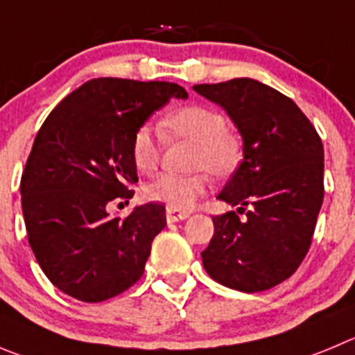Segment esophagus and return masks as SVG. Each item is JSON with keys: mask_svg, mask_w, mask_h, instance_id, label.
Listing matches in <instances>:
<instances>
[{"mask_svg": "<svg viewBox=\"0 0 355 355\" xmlns=\"http://www.w3.org/2000/svg\"><path fill=\"white\" fill-rule=\"evenodd\" d=\"M189 217V211L175 210V208H166V220L168 223H178V220H184Z\"/></svg>", "mask_w": 355, "mask_h": 355, "instance_id": "esophagus-1", "label": "esophagus"}]
</instances>
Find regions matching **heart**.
Segmentation results:
<instances>
[{"instance_id":"1","label":"heart","mask_w":355,"mask_h":355,"mask_svg":"<svg viewBox=\"0 0 355 355\" xmlns=\"http://www.w3.org/2000/svg\"><path fill=\"white\" fill-rule=\"evenodd\" d=\"M162 131L170 138H182L196 144L193 152V166L201 168L193 175L162 173L145 187V196L150 201L164 203L168 208H191L208 185V174L224 177L236 164L238 144L226 132V119L223 114L201 105H189L170 112L161 122ZM161 157V138L155 129L141 124L132 132L131 159L141 173H152ZM205 169L207 171H204Z\"/></svg>"}]
</instances>
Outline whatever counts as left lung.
<instances>
[{
    "mask_svg": "<svg viewBox=\"0 0 355 355\" xmlns=\"http://www.w3.org/2000/svg\"><path fill=\"white\" fill-rule=\"evenodd\" d=\"M227 112L243 161L218 200L236 211L214 217L201 252L215 282L259 293L287 280L306 256L324 200V147L296 103L252 78L194 85Z\"/></svg>",
    "mask_w": 355,
    "mask_h": 355,
    "instance_id": "left-lung-1",
    "label": "left lung"
}]
</instances>
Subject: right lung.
Returning <instances> with one entry per match:
<instances>
[{
  "mask_svg": "<svg viewBox=\"0 0 355 355\" xmlns=\"http://www.w3.org/2000/svg\"><path fill=\"white\" fill-rule=\"evenodd\" d=\"M170 98V82L92 78L49 114L21 178L28 240L47 278L85 303L110 300L141 278L164 207L147 203L125 218L108 207L132 198L138 182L131 138Z\"/></svg>",
  "mask_w": 355,
  "mask_h": 355,
  "instance_id": "add662e5",
  "label": "right lung"
}]
</instances>
